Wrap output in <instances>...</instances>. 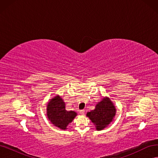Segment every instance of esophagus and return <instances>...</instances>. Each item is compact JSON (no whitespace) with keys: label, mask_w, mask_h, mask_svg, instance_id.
Masks as SVG:
<instances>
[{"label":"esophagus","mask_w":158,"mask_h":158,"mask_svg":"<svg viewBox=\"0 0 158 158\" xmlns=\"http://www.w3.org/2000/svg\"><path fill=\"white\" fill-rule=\"evenodd\" d=\"M79 113H80V114H84L85 111H84V110H80V111H79Z\"/></svg>","instance_id":"34e87169"}]
</instances>
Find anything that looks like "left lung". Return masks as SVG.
I'll return each mask as SVG.
<instances>
[{
    "instance_id": "1",
    "label": "left lung",
    "mask_w": 158,
    "mask_h": 158,
    "mask_svg": "<svg viewBox=\"0 0 158 158\" xmlns=\"http://www.w3.org/2000/svg\"><path fill=\"white\" fill-rule=\"evenodd\" d=\"M116 112L113 102L108 97H106L95 105L94 110L88 112L86 116L94 123L97 131H102L113 121Z\"/></svg>"
}]
</instances>
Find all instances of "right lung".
Instances as JSON below:
<instances>
[{"instance_id": "right-lung-1", "label": "right lung", "mask_w": 158, "mask_h": 158, "mask_svg": "<svg viewBox=\"0 0 158 158\" xmlns=\"http://www.w3.org/2000/svg\"><path fill=\"white\" fill-rule=\"evenodd\" d=\"M65 107V103L59 95L49 99L47 105V118L52 125L62 130H66L77 115L75 111H67Z\"/></svg>"}]
</instances>
